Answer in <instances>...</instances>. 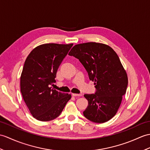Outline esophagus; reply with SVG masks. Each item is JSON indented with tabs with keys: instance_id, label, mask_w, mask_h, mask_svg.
<instances>
[{
	"instance_id": "1",
	"label": "esophagus",
	"mask_w": 150,
	"mask_h": 150,
	"mask_svg": "<svg viewBox=\"0 0 150 150\" xmlns=\"http://www.w3.org/2000/svg\"><path fill=\"white\" fill-rule=\"evenodd\" d=\"M72 96H81V94H76V93H72Z\"/></svg>"
}]
</instances>
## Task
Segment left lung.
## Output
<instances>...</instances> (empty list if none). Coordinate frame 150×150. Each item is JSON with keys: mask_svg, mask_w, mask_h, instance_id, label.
Wrapping results in <instances>:
<instances>
[{"mask_svg": "<svg viewBox=\"0 0 150 150\" xmlns=\"http://www.w3.org/2000/svg\"><path fill=\"white\" fill-rule=\"evenodd\" d=\"M79 59L94 82L95 94H86L88 105L83 114L97 123L116 115L126 93L128 76L118 55L109 45L96 42L75 45L68 54Z\"/></svg>", "mask_w": 150, "mask_h": 150, "instance_id": "8db88e82", "label": "left lung"}]
</instances>
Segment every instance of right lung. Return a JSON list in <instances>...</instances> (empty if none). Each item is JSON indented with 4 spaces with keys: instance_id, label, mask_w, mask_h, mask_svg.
<instances>
[{
    "instance_id": "obj_1",
    "label": "right lung",
    "mask_w": 150,
    "mask_h": 150,
    "mask_svg": "<svg viewBox=\"0 0 150 150\" xmlns=\"http://www.w3.org/2000/svg\"><path fill=\"white\" fill-rule=\"evenodd\" d=\"M73 45L45 43L28 55L20 76V91L30 112L38 120L56 118L71 98L70 94L59 92L51 85Z\"/></svg>"
}]
</instances>
